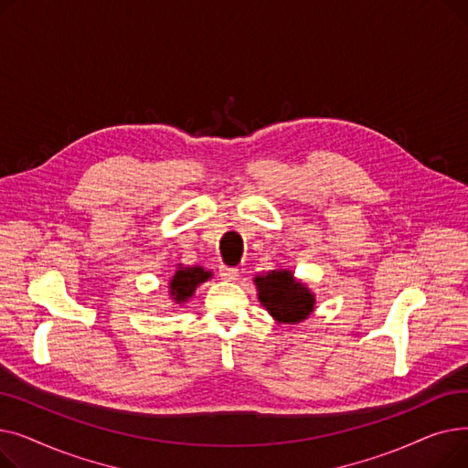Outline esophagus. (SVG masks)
Here are the masks:
<instances>
[{
	"mask_svg": "<svg viewBox=\"0 0 468 468\" xmlns=\"http://www.w3.org/2000/svg\"><path fill=\"white\" fill-rule=\"evenodd\" d=\"M239 269L237 267H228V265H221L219 267V277L226 279V281H237L239 279Z\"/></svg>",
	"mask_w": 468,
	"mask_h": 468,
	"instance_id": "34e87169",
	"label": "esophagus"
}]
</instances>
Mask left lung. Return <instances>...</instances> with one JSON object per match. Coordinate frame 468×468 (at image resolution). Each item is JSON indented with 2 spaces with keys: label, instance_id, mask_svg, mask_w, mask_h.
I'll return each instance as SVG.
<instances>
[{
  "label": "left lung",
  "instance_id": "obj_1",
  "mask_svg": "<svg viewBox=\"0 0 468 468\" xmlns=\"http://www.w3.org/2000/svg\"><path fill=\"white\" fill-rule=\"evenodd\" d=\"M254 282L258 288V300L277 323H302L314 309L311 290L293 279L292 271H286V269L258 275Z\"/></svg>",
  "mask_w": 468,
  "mask_h": 468
}]
</instances>
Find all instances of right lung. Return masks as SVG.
<instances>
[{"mask_svg": "<svg viewBox=\"0 0 468 468\" xmlns=\"http://www.w3.org/2000/svg\"><path fill=\"white\" fill-rule=\"evenodd\" d=\"M212 279V271H207L205 267L195 265V267H184L182 263L178 265L176 273L172 275L168 282V292L170 298L175 303H184L189 298H193V292L197 290L201 282Z\"/></svg>", "mask_w": 468, "mask_h": 468, "instance_id": "1", "label": "right lung"}]
</instances>
